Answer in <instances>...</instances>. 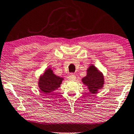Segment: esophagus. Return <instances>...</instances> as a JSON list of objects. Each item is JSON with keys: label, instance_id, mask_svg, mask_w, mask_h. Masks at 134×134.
Returning <instances> with one entry per match:
<instances>
[{"label": "esophagus", "instance_id": "34e87169", "mask_svg": "<svg viewBox=\"0 0 134 134\" xmlns=\"http://www.w3.org/2000/svg\"><path fill=\"white\" fill-rule=\"evenodd\" d=\"M68 79L69 80H74L76 79V76L73 74H71L68 76Z\"/></svg>", "mask_w": 134, "mask_h": 134}]
</instances>
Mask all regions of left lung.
Listing matches in <instances>:
<instances>
[{
	"instance_id": "1",
	"label": "left lung",
	"mask_w": 134,
	"mask_h": 134,
	"mask_svg": "<svg viewBox=\"0 0 134 134\" xmlns=\"http://www.w3.org/2000/svg\"><path fill=\"white\" fill-rule=\"evenodd\" d=\"M82 82L87 86L90 94H95L103 88L104 76L95 66L91 65L87 70V76L82 79Z\"/></svg>"
}]
</instances>
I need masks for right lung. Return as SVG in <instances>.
Returning a JSON list of instances; mask_svg holds the SVG:
<instances>
[{"mask_svg": "<svg viewBox=\"0 0 134 134\" xmlns=\"http://www.w3.org/2000/svg\"><path fill=\"white\" fill-rule=\"evenodd\" d=\"M63 80V77L56 76L51 68H49L40 76L38 87L43 93L49 94L58 89Z\"/></svg>", "mask_w": 134, "mask_h": 134, "instance_id": "add662e5", "label": "right lung"}]
</instances>
